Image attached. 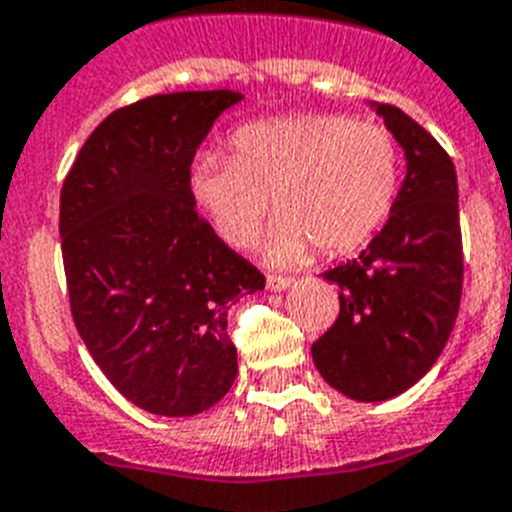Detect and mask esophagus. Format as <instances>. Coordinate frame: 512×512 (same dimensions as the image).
Returning <instances> with one entry per match:
<instances>
[{
	"instance_id": "1",
	"label": "esophagus",
	"mask_w": 512,
	"mask_h": 512,
	"mask_svg": "<svg viewBox=\"0 0 512 512\" xmlns=\"http://www.w3.org/2000/svg\"><path fill=\"white\" fill-rule=\"evenodd\" d=\"M294 283L291 276H268V289L270 291H286Z\"/></svg>"
}]
</instances>
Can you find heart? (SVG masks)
<instances>
[{"instance_id":"heart-1","label":"heart","mask_w":512,"mask_h":512,"mask_svg":"<svg viewBox=\"0 0 512 512\" xmlns=\"http://www.w3.org/2000/svg\"><path fill=\"white\" fill-rule=\"evenodd\" d=\"M234 156L205 153L192 192L231 247H249L268 213L281 216L265 242L273 263L312 249L349 255L367 244L398 197L401 150L393 132L343 114H294L249 122L231 137Z\"/></svg>"}]
</instances>
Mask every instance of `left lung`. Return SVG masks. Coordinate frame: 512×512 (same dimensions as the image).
<instances>
[{"instance_id":"left-lung-1","label":"left lung","mask_w":512,"mask_h":512,"mask_svg":"<svg viewBox=\"0 0 512 512\" xmlns=\"http://www.w3.org/2000/svg\"><path fill=\"white\" fill-rule=\"evenodd\" d=\"M406 156L388 223L338 283L333 328L312 343L317 372L354 401H388L427 375L453 333L463 291L458 179L450 156L409 114L372 103Z\"/></svg>"}]
</instances>
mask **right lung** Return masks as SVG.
Segmentation results:
<instances>
[{
	"instance_id": "right-lung-1",
	"label": "right lung",
	"mask_w": 512,
	"mask_h": 512,
	"mask_svg": "<svg viewBox=\"0 0 512 512\" xmlns=\"http://www.w3.org/2000/svg\"><path fill=\"white\" fill-rule=\"evenodd\" d=\"M242 93L184 90L117 109L90 132L59 197L75 328L119 393L195 416L229 393V307L265 276L197 216L190 166Z\"/></svg>"
}]
</instances>
